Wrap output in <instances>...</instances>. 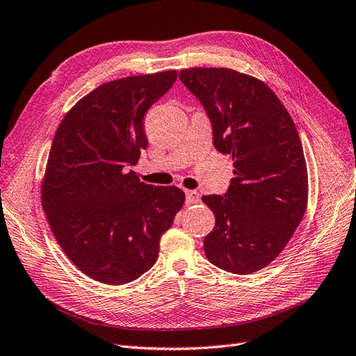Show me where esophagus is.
Wrapping results in <instances>:
<instances>
[{
  "label": "esophagus",
  "instance_id": "esophagus-1",
  "mask_svg": "<svg viewBox=\"0 0 356 356\" xmlns=\"http://www.w3.org/2000/svg\"><path fill=\"white\" fill-rule=\"evenodd\" d=\"M186 202L188 204H198L201 202V195L196 191H186Z\"/></svg>",
  "mask_w": 356,
  "mask_h": 356
}]
</instances>
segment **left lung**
Masks as SVG:
<instances>
[{
  "instance_id": "left-lung-1",
  "label": "left lung",
  "mask_w": 356,
  "mask_h": 356,
  "mask_svg": "<svg viewBox=\"0 0 356 356\" xmlns=\"http://www.w3.org/2000/svg\"><path fill=\"white\" fill-rule=\"evenodd\" d=\"M179 79L204 105L214 147L234 165L225 196H202L216 216L204 239L205 255L225 271L255 273L279 257L307 209L308 173L296 126L277 95L254 76L193 67Z\"/></svg>"
}]
</instances>
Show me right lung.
Returning <instances> with one entry per match:
<instances>
[{"label": "right lung", "mask_w": 356, "mask_h": 356, "mask_svg": "<svg viewBox=\"0 0 356 356\" xmlns=\"http://www.w3.org/2000/svg\"><path fill=\"white\" fill-rule=\"evenodd\" d=\"M176 70L117 79L79 99L51 145L42 208L64 254L105 284L139 279L185 202L176 186H152L135 165L148 139L143 115L173 86Z\"/></svg>", "instance_id": "right-lung-1"}]
</instances>
